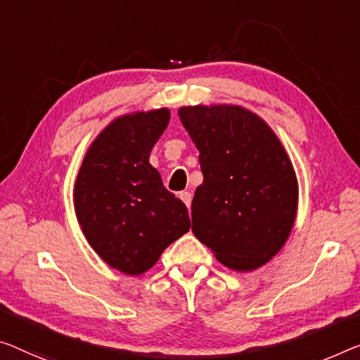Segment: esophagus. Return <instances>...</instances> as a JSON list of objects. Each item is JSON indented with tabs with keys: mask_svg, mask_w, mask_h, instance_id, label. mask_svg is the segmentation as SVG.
<instances>
[{
	"mask_svg": "<svg viewBox=\"0 0 360 360\" xmlns=\"http://www.w3.org/2000/svg\"><path fill=\"white\" fill-rule=\"evenodd\" d=\"M180 199L186 204V207L191 206V199H193V195L190 191H181L180 193Z\"/></svg>",
	"mask_w": 360,
	"mask_h": 360,
	"instance_id": "1",
	"label": "esophagus"
}]
</instances>
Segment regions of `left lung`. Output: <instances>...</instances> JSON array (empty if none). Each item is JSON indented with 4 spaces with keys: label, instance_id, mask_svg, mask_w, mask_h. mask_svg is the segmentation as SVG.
<instances>
[{
    "label": "left lung",
    "instance_id": "8db88e82",
    "mask_svg": "<svg viewBox=\"0 0 360 360\" xmlns=\"http://www.w3.org/2000/svg\"><path fill=\"white\" fill-rule=\"evenodd\" d=\"M179 115L204 176L191 202L193 233L229 269L261 267L288 240L296 217L297 181L283 145L240 106H188Z\"/></svg>",
    "mask_w": 360,
    "mask_h": 360
}]
</instances>
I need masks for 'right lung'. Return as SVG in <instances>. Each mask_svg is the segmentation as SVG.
<instances>
[{"label":"right lung","instance_id":"right-lung-1","mask_svg":"<svg viewBox=\"0 0 360 360\" xmlns=\"http://www.w3.org/2000/svg\"><path fill=\"white\" fill-rule=\"evenodd\" d=\"M169 119L165 108L115 119L88 148L77 175L75 214L84 235L104 262L127 275L146 272L190 230L186 206L149 164Z\"/></svg>","mask_w":360,"mask_h":360}]
</instances>
